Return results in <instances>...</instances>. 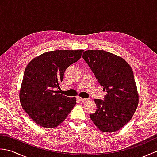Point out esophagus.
<instances>
[{
  "mask_svg": "<svg viewBox=\"0 0 157 157\" xmlns=\"http://www.w3.org/2000/svg\"><path fill=\"white\" fill-rule=\"evenodd\" d=\"M79 101H81L82 102H84V101H88V98H81V97H79Z\"/></svg>",
  "mask_w": 157,
  "mask_h": 157,
  "instance_id": "esophagus-1",
  "label": "esophagus"
}]
</instances>
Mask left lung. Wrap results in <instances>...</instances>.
<instances>
[{
    "label": "left lung",
    "mask_w": 157,
    "mask_h": 157,
    "mask_svg": "<svg viewBox=\"0 0 157 157\" xmlns=\"http://www.w3.org/2000/svg\"><path fill=\"white\" fill-rule=\"evenodd\" d=\"M82 57L106 92L104 101L94 99L97 109L90 117L101 131H117L130 121L138 105L132 69L121 56L103 50H88Z\"/></svg>",
    "instance_id": "left-lung-1"
}]
</instances>
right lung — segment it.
<instances>
[{
  "instance_id": "obj_1",
  "label": "right lung",
  "mask_w": 157,
  "mask_h": 157,
  "mask_svg": "<svg viewBox=\"0 0 157 157\" xmlns=\"http://www.w3.org/2000/svg\"><path fill=\"white\" fill-rule=\"evenodd\" d=\"M84 50H57L36 56L25 69L19 91L23 110L40 126L57 127L76 104L75 97L61 94L59 87L66 69L81 58Z\"/></svg>"
}]
</instances>
